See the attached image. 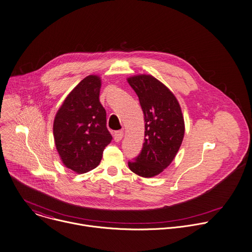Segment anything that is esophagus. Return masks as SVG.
<instances>
[{
  "label": "esophagus",
  "mask_w": 252,
  "mask_h": 252,
  "mask_svg": "<svg viewBox=\"0 0 252 252\" xmlns=\"http://www.w3.org/2000/svg\"><path fill=\"white\" fill-rule=\"evenodd\" d=\"M123 136H124V131H123V130H118V131H116V132L114 133V138H115V140H116L117 142L121 141L122 138H123Z\"/></svg>",
  "instance_id": "esophagus-1"
}]
</instances>
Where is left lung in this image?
Masks as SVG:
<instances>
[{"label": "left lung", "mask_w": 252, "mask_h": 252, "mask_svg": "<svg viewBox=\"0 0 252 252\" xmlns=\"http://www.w3.org/2000/svg\"><path fill=\"white\" fill-rule=\"evenodd\" d=\"M138 96L145 116V142L129 169L142 177H153L175 158L185 135V121L174 94L151 75L127 79Z\"/></svg>", "instance_id": "8db88e82"}]
</instances>
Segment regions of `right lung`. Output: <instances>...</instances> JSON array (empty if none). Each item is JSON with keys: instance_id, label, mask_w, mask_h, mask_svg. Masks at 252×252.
Listing matches in <instances>:
<instances>
[{"instance_id": "obj_1", "label": "right lung", "mask_w": 252, "mask_h": 252, "mask_svg": "<svg viewBox=\"0 0 252 252\" xmlns=\"http://www.w3.org/2000/svg\"><path fill=\"white\" fill-rule=\"evenodd\" d=\"M98 76L85 78L71 91L54 121L55 145L63 163L77 173L95 168L113 137L106 128V113L99 101Z\"/></svg>"}]
</instances>
